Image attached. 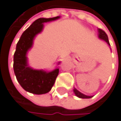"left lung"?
<instances>
[{
	"mask_svg": "<svg viewBox=\"0 0 121 121\" xmlns=\"http://www.w3.org/2000/svg\"><path fill=\"white\" fill-rule=\"evenodd\" d=\"M98 32H99V35H98L99 38L100 39L104 40V41H106V42L107 43V44H108L109 45H110L109 38H108V36H107V34H106L103 30H102V29H98ZM73 92H74L75 95H76L77 97H80V98H83V99H89V98H91V97H92V96H87V95H85L84 94L80 92H79L78 90H76V88L73 89Z\"/></svg>",
	"mask_w": 121,
	"mask_h": 121,
	"instance_id": "left-lung-1",
	"label": "left lung"
}]
</instances>
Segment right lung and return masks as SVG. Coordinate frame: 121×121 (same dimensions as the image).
Wrapping results in <instances>:
<instances>
[{
  "label": "right lung",
  "mask_w": 121,
  "mask_h": 121,
  "mask_svg": "<svg viewBox=\"0 0 121 121\" xmlns=\"http://www.w3.org/2000/svg\"><path fill=\"white\" fill-rule=\"evenodd\" d=\"M60 17L39 18L26 29L20 37L14 54V72L20 85L27 92L42 95L50 91L59 74V69L46 72L29 67L27 64L26 53L32 47L35 36L43 29V23L54 21Z\"/></svg>",
  "instance_id": "right-lung-1"
}]
</instances>
